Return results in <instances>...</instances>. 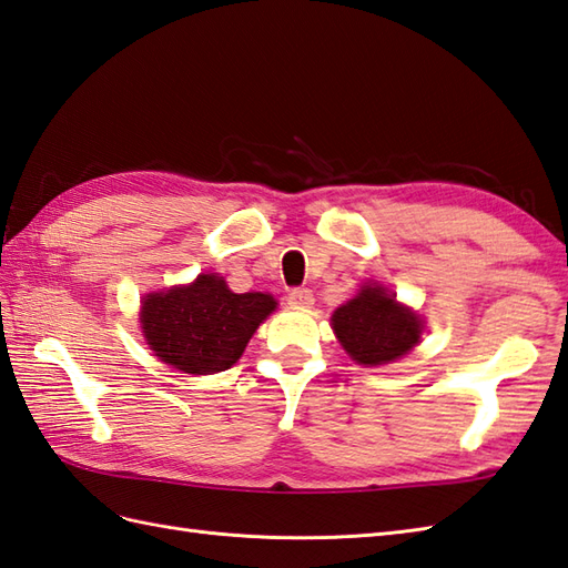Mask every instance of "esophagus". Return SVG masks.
Masks as SVG:
<instances>
[{
	"instance_id": "esophagus-1",
	"label": "esophagus",
	"mask_w": 568,
	"mask_h": 568,
	"mask_svg": "<svg viewBox=\"0 0 568 568\" xmlns=\"http://www.w3.org/2000/svg\"><path fill=\"white\" fill-rule=\"evenodd\" d=\"M287 302L293 307H297V310H305V307H310L312 302H314V295H312L310 287H293L287 293Z\"/></svg>"
}]
</instances>
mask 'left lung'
I'll return each mask as SVG.
<instances>
[{
  "label": "left lung",
  "mask_w": 568,
  "mask_h": 568,
  "mask_svg": "<svg viewBox=\"0 0 568 568\" xmlns=\"http://www.w3.org/2000/svg\"><path fill=\"white\" fill-rule=\"evenodd\" d=\"M332 322L341 346L361 365L397 361L420 338L418 316L402 307L379 285H365L358 295L334 312Z\"/></svg>",
  "instance_id": "8db88e82"
}]
</instances>
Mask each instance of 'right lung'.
<instances>
[{
  "mask_svg": "<svg viewBox=\"0 0 568 568\" xmlns=\"http://www.w3.org/2000/svg\"><path fill=\"white\" fill-rule=\"evenodd\" d=\"M275 310L263 293L236 295L220 275L148 295L142 332L160 361L191 375L222 373L244 353L258 324Z\"/></svg>",
  "mask_w": 568,
  "mask_h": 568,
  "instance_id": "obj_1",
  "label": "right lung"
}]
</instances>
